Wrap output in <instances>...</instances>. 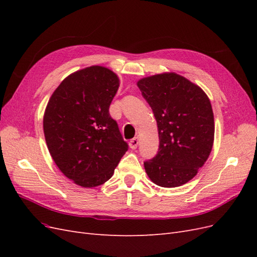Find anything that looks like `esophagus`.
Masks as SVG:
<instances>
[{
	"label": "esophagus",
	"instance_id": "34e87169",
	"mask_svg": "<svg viewBox=\"0 0 257 257\" xmlns=\"http://www.w3.org/2000/svg\"><path fill=\"white\" fill-rule=\"evenodd\" d=\"M138 144H139V138L138 137H135V138H133L132 139V141L130 142V148L131 149H136L137 148V146H138Z\"/></svg>",
	"mask_w": 257,
	"mask_h": 257
}]
</instances>
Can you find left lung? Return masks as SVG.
I'll use <instances>...</instances> for the list:
<instances>
[{
    "label": "left lung",
    "instance_id": "1",
    "mask_svg": "<svg viewBox=\"0 0 257 257\" xmlns=\"http://www.w3.org/2000/svg\"><path fill=\"white\" fill-rule=\"evenodd\" d=\"M158 123L160 147L144 163L150 180L162 188L189 182L212 150L214 118L204 90L176 73H162L137 81Z\"/></svg>",
    "mask_w": 257,
    "mask_h": 257
}]
</instances>
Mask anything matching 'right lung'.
<instances>
[{"label": "right lung", "mask_w": 257, "mask_h": 257, "mask_svg": "<svg viewBox=\"0 0 257 257\" xmlns=\"http://www.w3.org/2000/svg\"><path fill=\"white\" fill-rule=\"evenodd\" d=\"M118 75L93 65L60 83L46 106L43 126L52 160L66 178L82 188L109 180L128 149L109 114L119 89Z\"/></svg>", "instance_id": "1"}]
</instances>
